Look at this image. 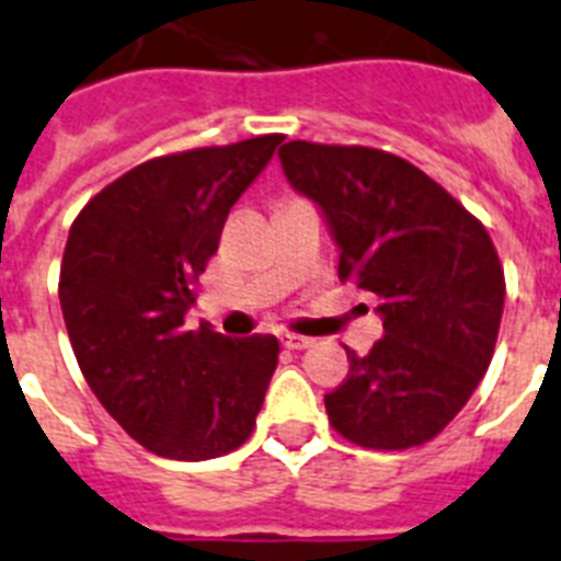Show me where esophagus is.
Returning a JSON list of instances; mask_svg holds the SVG:
<instances>
[{
	"label": "esophagus",
	"instance_id": "esophagus-1",
	"mask_svg": "<svg viewBox=\"0 0 561 561\" xmlns=\"http://www.w3.org/2000/svg\"><path fill=\"white\" fill-rule=\"evenodd\" d=\"M282 345L290 348V352H302V348H311L313 340L311 336H299V334H282Z\"/></svg>",
	"mask_w": 561,
	"mask_h": 561
}]
</instances>
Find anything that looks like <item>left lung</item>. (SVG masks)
Masks as SVG:
<instances>
[{
	"label": "left lung",
	"mask_w": 561,
	"mask_h": 561,
	"mask_svg": "<svg viewBox=\"0 0 561 561\" xmlns=\"http://www.w3.org/2000/svg\"><path fill=\"white\" fill-rule=\"evenodd\" d=\"M282 172L325 218L340 279L377 296L383 340L348 352L325 394L343 438L407 449L435 438L481 383L504 311V273L481 221L398 154L290 140Z\"/></svg>",
	"instance_id": "1"
}]
</instances>
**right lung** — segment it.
<instances>
[{
	"label": "right lung",
	"instance_id": "obj_1",
	"mask_svg": "<svg viewBox=\"0 0 561 561\" xmlns=\"http://www.w3.org/2000/svg\"><path fill=\"white\" fill-rule=\"evenodd\" d=\"M282 135L140 163L77 216L59 305L85 383L149 453L207 461L250 438L279 343L184 325L227 213Z\"/></svg>",
	"mask_w": 561,
	"mask_h": 561
}]
</instances>
